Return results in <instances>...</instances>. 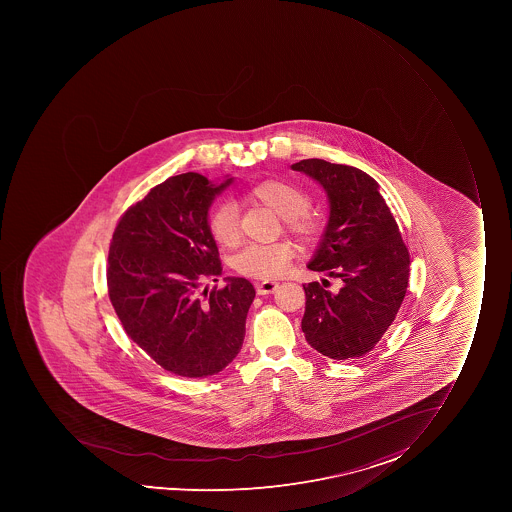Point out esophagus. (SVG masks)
I'll return each mask as SVG.
<instances>
[{
  "mask_svg": "<svg viewBox=\"0 0 512 512\" xmlns=\"http://www.w3.org/2000/svg\"><path fill=\"white\" fill-rule=\"evenodd\" d=\"M277 287H279V282H275V280H265V282H259V284H257V294H274L275 290H277Z\"/></svg>",
  "mask_w": 512,
  "mask_h": 512,
  "instance_id": "1",
  "label": "esophagus"
}]
</instances>
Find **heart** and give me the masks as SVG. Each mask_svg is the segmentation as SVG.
<instances>
[{
	"label": "heart",
	"mask_w": 512,
	"mask_h": 512,
	"mask_svg": "<svg viewBox=\"0 0 512 512\" xmlns=\"http://www.w3.org/2000/svg\"><path fill=\"white\" fill-rule=\"evenodd\" d=\"M250 195L272 208L284 218L290 232L302 240H314L319 233V225L312 215L305 212L310 198L302 188L284 180H264L250 188ZM210 233L215 242L223 247L237 245L240 238V217L237 205L233 202L218 203L210 215ZM294 257V248L287 242L260 245L253 243L238 253L233 265L240 274L255 279H274L284 274Z\"/></svg>",
	"instance_id": "obj_1"
}]
</instances>
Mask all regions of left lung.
Segmentation results:
<instances>
[{"instance_id":"obj_1","label":"left lung","mask_w":512,"mask_h":512,"mask_svg":"<svg viewBox=\"0 0 512 512\" xmlns=\"http://www.w3.org/2000/svg\"><path fill=\"white\" fill-rule=\"evenodd\" d=\"M292 170L314 178L329 198V222L307 267L342 280L334 292L319 282L304 285L302 332L325 357L357 359L374 349L399 312L409 250L370 175L320 158L300 160Z\"/></svg>"}]
</instances>
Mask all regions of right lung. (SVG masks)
<instances>
[{
  "label": "right lung",
  "mask_w": 512,
  "mask_h": 512,
  "mask_svg": "<svg viewBox=\"0 0 512 512\" xmlns=\"http://www.w3.org/2000/svg\"><path fill=\"white\" fill-rule=\"evenodd\" d=\"M232 180L168 178L123 213L108 252V295L123 329L160 367L187 379L218 374L237 357L255 297L242 277L198 295L203 280L222 275L208 208Z\"/></svg>",
  "instance_id": "1"
}]
</instances>
